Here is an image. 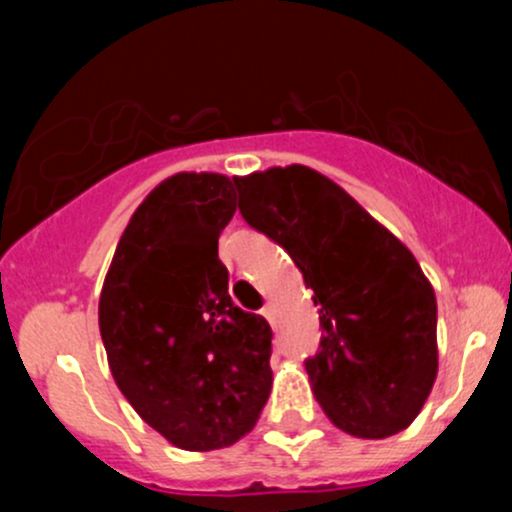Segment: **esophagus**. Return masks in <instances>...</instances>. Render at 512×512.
<instances>
[{"instance_id": "obj_1", "label": "esophagus", "mask_w": 512, "mask_h": 512, "mask_svg": "<svg viewBox=\"0 0 512 512\" xmlns=\"http://www.w3.org/2000/svg\"><path fill=\"white\" fill-rule=\"evenodd\" d=\"M262 314H265V317L270 319L272 327H275V319H277V307H275V302H267L265 307H262Z\"/></svg>"}]
</instances>
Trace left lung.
<instances>
[{"instance_id": "left-lung-1", "label": "left lung", "mask_w": 512, "mask_h": 512, "mask_svg": "<svg viewBox=\"0 0 512 512\" xmlns=\"http://www.w3.org/2000/svg\"><path fill=\"white\" fill-rule=\"evenodd\" d=\"M232 180L245 223L314 289L322 339L304 366L324 414L356 438L409 428L438 371L436 294L409 247L307 165Z\"/></svg>"}]
</instances>
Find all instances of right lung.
Listing matches in <instances>:
<instances>
[{"label":"right lung","instance_id":"1","mask_svg":"<svg viewBox=\"0 0 512 512\" xmlns=\"http://www.w3.org/2000/svg\"><path fill=\"white\" fill-rule=\"evenodd\" d=\"M232 180L175 173L128 220L98 299L118 389L183 451L252 431L272 389V329L227 294L218 237L235 215Z\"/></svg>","mask_w":512,"mask_h":512}]
</instances>
